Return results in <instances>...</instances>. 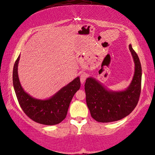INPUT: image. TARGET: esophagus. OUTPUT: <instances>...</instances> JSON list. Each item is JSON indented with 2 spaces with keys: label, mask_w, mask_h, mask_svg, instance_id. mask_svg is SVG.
<instances>
[{
  "label": "esophagus",
  "mask_w": 155,
  "mask_h": 155,
  "mask_svg": "<svg viewBox=\"0 0 155 155\" xmlns=\"http://www.w3.org/2000/svg\"><path fill=\"white\" fill-rule=\"evenodd\" d=\"M86 79H87L86 74H81V76H80V81L82 84H83L84 82L85 81Z\"/></svg>",
  "instance_id": "34e87169"
}]
</instances>
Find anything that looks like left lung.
I'll list each match as a JSON object with an SVG mask.
<instances>
[{"label": "left lung", "mask_w": 155, "mask_h": 155, "mask_svg": "<svg viewBox=\"0 0 155 155\" xmlns=\"http://www.w3.org/2000/svg\"><path fill=\"white\" fill-rule=\"evenodd\" d=\"M135 71L129 86L123 91H111L93 78L85 84L87 105L92 118L98 122L118 121L131 113L137 105L141 92L142 67L137 54L129 45Z\"/></svg>", "instance_id": "1"}]
</instances>
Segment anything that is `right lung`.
<instances>
[{"instance_id": "add662e5", "label": "right lung", "mask_w": 155, "mask_h": 155, "mask_svg": "<svg viewBox=\"0 0 155 155\" xmlns=\"http://www.w3.org/2000/svg\"><path fill=\"white\" fill-rule=\"evenodd\" d=\"M18 55L13 67V84L17 98L21 109L33 121L46 125L58 124L66 118L68 107L74 95L80 88L79 77L48 100H41L32 97L24 90L18 79Z\"/></svg>"}]
</instances>
